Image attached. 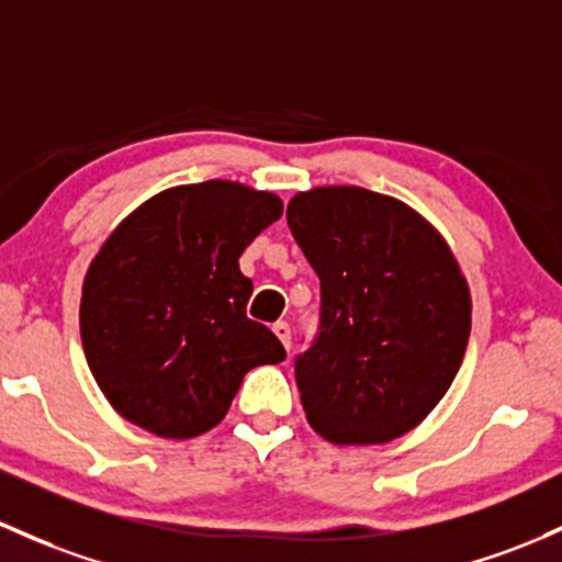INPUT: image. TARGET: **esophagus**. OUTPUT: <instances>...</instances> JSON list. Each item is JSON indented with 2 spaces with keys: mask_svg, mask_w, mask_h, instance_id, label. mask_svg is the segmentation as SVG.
<instances>
[{
  "mask_svg": "<svg viewBox=\"0 0 562 562\" xmlns=\"http://www.w3.org/2000/svg\"><path fill=\"white\" fill-rule=\"evenodd\" d=\"M271 330H274V336L280 338L282 347L291 349V325H288V323H274V328H271Z\"/></svg>",
  "mask_w": 562,
  "mask_h": 562,
  "instance_id": "obj_1",
  "label": "esophagus"
}]
</instances>
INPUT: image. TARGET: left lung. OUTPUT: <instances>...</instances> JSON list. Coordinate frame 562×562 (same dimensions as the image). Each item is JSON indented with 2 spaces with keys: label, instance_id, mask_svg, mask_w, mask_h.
Wrapping results in <instances>:
<instances>
[{
  "label": "left lung",
  "instance_id": "left-lung-1",
  "mask_svg": "<svg viewBox=\"0 0 562 562\" xmlns=\"http://www.w3.org/2000/svg\"><path fill=\"white\" fill-rule=\"evenodd\" d=\"M288 226L319 277L317 336L293 362L306 418L338 446L405 435L464 360L459 263L416 211L360 187L301 191Z\"/></svg>",
  "mask_w": 562,
  "mask_h": 562
}]
</instances>
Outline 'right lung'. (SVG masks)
I'll use <instances>...</instances> for the list:
<instances>
[{
  "instance_id": "1",
  "label": "right lung",
  "mask_w": 562,
  "mask_h": 562,
  "mask_svg": "<svg viewBox=\"0 0 562 562\" xmlns=\"http://www.w3.org/2000/svg\"><path fill=\"white\" fill-rule=\"evenodd\" d=\"M282 215L269 191L232 181L176 187L127 215L82 288L85 357L120 416L187 440L229 411L243 375L285 360L248 319L239 256Z\"/></svg>"
}]
</instances>
